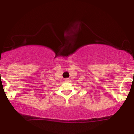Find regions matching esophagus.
<instances>
[{
    "instance_id": "1",
    "label": "esophagus",
    "mask_w": 134,
    "mask_h": 134,
    "mask_svg": "<svg viewBox=\"0 0 134 134\" xmlns=\"http://www.w3.org/2000/svg\"><path fill=\"white\" fill-rule=\"evenodd\" d=\"M64 81H65V82H69V78H66V79H65Z\"/></svg>"
}]
</instances>
